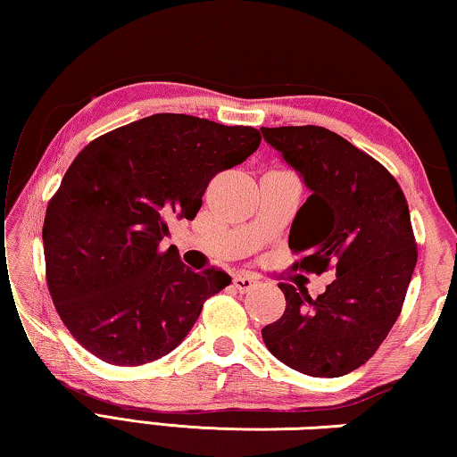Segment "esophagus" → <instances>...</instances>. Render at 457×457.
I'll return each mask as SVG.
<instances>
[{
	"label": "esophagus",
	"mask_w": 457,
	"mask_h": 457,
	"mask_svg": "<svg viewBox=\"0 0 457 457\" xmlns=\"http://www.w3.org/2000/svg\"><path fill=\"white\" fill-rule=\"evenodd\" d=\"M234 286H236V290L245 294V292H250L252 288H256L258 280L253 276H236L234 278Z\"/></svg>",
	"instance_id": "34e87169"
}]
</instances>
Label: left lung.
Here are the masks:
<instances>
[{
    "label": "left lung",
    "instance_id": "left-lung-1",
    "mask_svg": "<svg viewBox=\"0 0 457 457\" xmlns=\"http://www.w3.org/2000/svg\"><path fill=\"white\" fill-rule=\"evenodd\" d=\"M311 197L292 221L300 266L337 278L319 298L278 284L286 311L262 328L268 351L311 377H343L373 357L403 306L417 264L403 191L386 169L328 129L262 127Z\"/></svg>",
    "mask_w": 457,
    "mask_h": 457
}]
</instances>
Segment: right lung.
Here are the masks:
<instances>
[{
    "label": "right lung",
    "instance_id": "obj_1",
    "mask_svg": "<svg viewBox=\"0 0 457 457\" xmlns=\"http://www.w3.org/2000/svg\"><path fill=\"white\" fill-rule=\"evenodd\" d=\"M252 127L153 114L98 137L68 167L46 210V280L62 322L104 362L137 367L171 353L221 270L193 272L163 247L167 220H193L215 173L260 146Z\"/></svg>",
    "mask_w": 457,
    "mask_h": 457
}]
</instances>
